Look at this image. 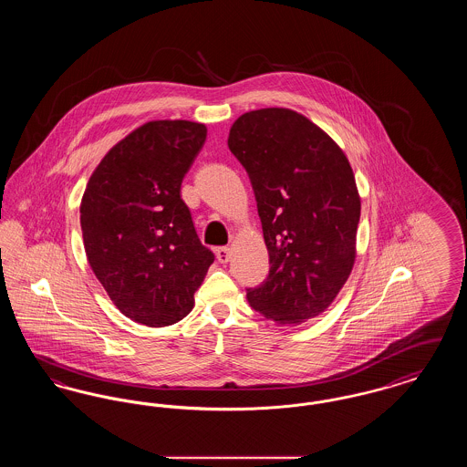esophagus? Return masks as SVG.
I'll return each instance as SVG.
<instances>
[{"label": "esophagus", "mask_w": 467, "mask_h": 467, "mask_svg": "<svg viewBox=\"0 0 467 467\" xmlns=\"http://www.w3.org/2000/svg\"><path fill=\"white\" fill-rule=\"evenodd\" d=\"M215 254H217V261L219 263H229V259H231V248L229 246H219V248H215Z\"/></svg>", "instance_id": "34e87169"}]
</instances>
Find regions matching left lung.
I'll return each mask as SVG.
<instances>
[{
  "label": "left lung",
  "mask_w": 467,
  "mask_h": 467,
  "mask_svg": "<svg viewBox=\"0 0 467 467\" xmlns=\"http://www.w3.org/2000/svg\"><path fill=\"white\" fill-rule=\"evenodd\" d=\"M229 150L248 173L269 254V275L246 289L250 306L278 326L320 315L356 261L360 198L343 150L289 109L246 111Z\"/></svg>",
  "instance_id": "1"
}]
</instances>
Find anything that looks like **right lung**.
<instances>
[{
  "instance_id": "1",
  "label": "right lung",
  "mask_w": 467,
  "mask_h": 467,
  "mask_svg": "<svg viewBox=\"0 0 467 467\" xmlns=\"http://www.w3.org/2000/svg\"><path fill=\"white\" fill-rule=\"evenodd\" d=\"M204 140L200 122H147L111 147L82 198V236L96 278L119 310L149 327L189 315L215 259L180 196Z\"/></svg>"
}]
</instances>
